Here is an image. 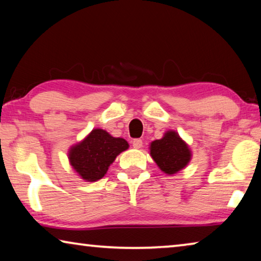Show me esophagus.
I'll list each match as a JSON object with an SVG mask.
<instances>
[{"label":"esophagus","mask_w":261,"mask_h":261,"mask_svg":"<svg viewBox=\"0 0 261 261\" xmlns=\"http://www.w3.org/2000/svg\"><path fill=\"white\" fill-rule=\"evenodd\" d=\"M132 146H134V148H137L139 149L143 147V140L141 139H134V141H132Z\"/></svg>","instance_id":"obj_1"}]
</instances>
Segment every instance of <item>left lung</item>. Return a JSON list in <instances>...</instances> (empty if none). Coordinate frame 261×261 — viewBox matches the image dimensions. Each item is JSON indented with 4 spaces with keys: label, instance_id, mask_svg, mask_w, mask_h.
I'll return each instance as SVG.
<instances>
[{
    "label": "left lung",
    "instance_id": "obj_1",
    "mask_svg": "<svg viewBox=\"0 0 261 261\" xmlns=\"http://www.w3.org/2000/svg\"><path fill=\"white\" fill-rule=\"evenodd\" d=\"M149 149L153 160L168 175L182 170L191 160V152L188 145L175 131H168L163 138L152 141Z\"/></svg>",
    "mask_w": 261,
    "mask_h": 261
}]
</instances>
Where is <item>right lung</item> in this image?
Returning <instances> with one entry per match:
<instances>
[{
	"label": "right lung",
	"instance_id": "1",
	"mask_svg": "<svg viewBox=\"0 0 261 261\" xmlns=\"http://www.w3.org/2000/svg\"><path fill=\"white\" fill-rule=\"evenodd\" d=\"M127 148L126 140L115 138L102 129H94L70 149V165L83 179L95 182L103 177L118 154Z\"/></svg>",
	"mask_w": 261,
	"mask_h": 261
}]
</instances>
